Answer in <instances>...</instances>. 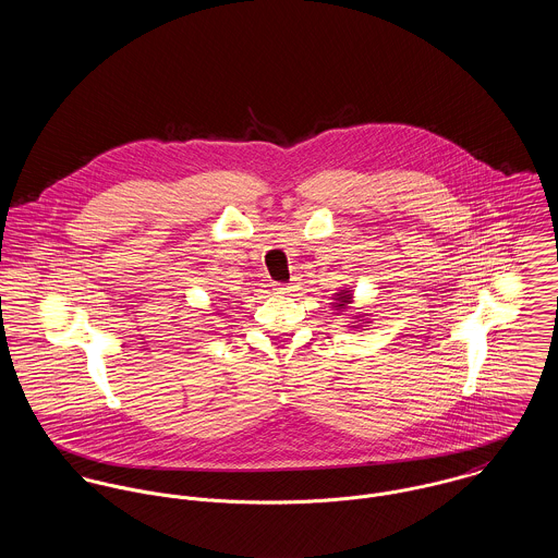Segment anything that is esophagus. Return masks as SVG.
Returning <instances> with one entry per match:
<instances>
[{
  "mask_svg": "<svg viewBox=\"0 0 558 558\" xmlns=\"http://www.w3.org/2000/svg\"><path fill=\"white\" fill-rule=\"evenodd\" d=\"M275 294H281V296H286V294H290L292 292V286H286V283H275Z\"/></svg>",
  "mask_w": 558,
  "mask_h": 558,
  "instance_id": "obj_1",
  "label": "esophagus"
}]
</instances>
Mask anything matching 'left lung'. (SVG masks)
<instances>
[{"instance_id":"1","label":"left lung","mask_w":558,"mask_h":558,"mask_svg":"<svg viewBox=\"0 0 558 558\" xmlns=\"http://www.w3.org/2000/svg\"><path fill=\"white\" fill-rule=\"evenodd\" d=\"M352 294H354V292H352L350 288H345V290H339V292L335 294V303H332V310H335V312H348V307L354 303V296H352ZM365 316H367V314H354V316H352V319L362 322L361 325H354V328H359V326L363 328V326H365V322H363ZM367 324H369V322H367ZM363 330H365V328H363Z\"/></svg>"}]
</instances>
